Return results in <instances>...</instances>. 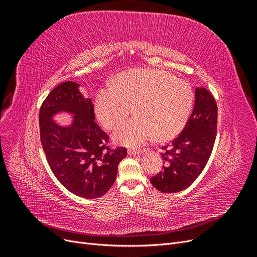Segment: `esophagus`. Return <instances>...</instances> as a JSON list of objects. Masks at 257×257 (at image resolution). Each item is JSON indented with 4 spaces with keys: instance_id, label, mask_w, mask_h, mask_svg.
I'll return each mask as SVG.
<instances>
[{
    "instance_id": "obj_1",
    "label": "esophagus",
    "mask_w": 257,
    "mask_h": 257,
    "mask_svg": "<svg viewBox=\"0 0 257 257\" xmlns=\"http://www.w3.org/2000/svg\"><path fill=\"white\" fill-rule=\"evenodd\" d=\"M143 152H145V149H130L127 150V154L128 155H137V154H142Z\"/></svg>"
}]
</instances>
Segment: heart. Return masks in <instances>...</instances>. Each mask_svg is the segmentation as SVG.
Returning <instances> with one entry per match:
<instances>
[{
    "label": "heart",
    "mask_w": 257,
    "mask_h": 257,
    "mask_svg": "<svg viewBox=\"0 0 257 257\" xmlns=\"http://www.w3.org/2000/svg\"><path fill=\"white\" fill-rule=\"evenodd\" d=\"M193 104L192 87L174 74L159 69H133L97 92L94 109L99 123L113 130L134 107L137 116L118 128L113 141L138 147L153 136L160 142L176 137L188 122Z\"/></svg>",
    "instance_id": "b5f03b06"
}]
</instances>
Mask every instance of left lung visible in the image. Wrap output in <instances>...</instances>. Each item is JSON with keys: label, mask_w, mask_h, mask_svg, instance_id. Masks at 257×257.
Returning <instances> with one entry per match:
<instances>
[{"label": "left lung", "mask_w": 257, "mask_h": 257, "mask_svg": "<svg viewBox=\"0 0 257 257\" xmlns=\"http://www.w3.org/2000/svg\"><path fill=\"white\" fill-rule=\"evenodd\" d=\"M217 107L207 89H195V104L181 134L163 147L165 166L150 179L155 189L163 193L185 190L203 172L212 152L216 136Z\"/></svg>", "instance_id": "obj_1"}]
</instances>
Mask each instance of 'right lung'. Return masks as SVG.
<instances>
[{"instance_id":"obj_1","label":"right lung","mask_w":257,"mask_h":257,"mask_svg":"<svg viewBox=\"0 0 257 257\" xmlns=\"http://www.w3.org/2000/svg\"><path fill=\"white\" fill-rule=\"evenodd\" d=\"M59 113L73 115L61 126L53 118ZM92 100L80 84L66 81L46 97L40 110L41 142L54 176L69 192L82 198L103 196L115 181L125 148L111 150L108 135L95 123Z\"/></svg>"}]
</instances>
